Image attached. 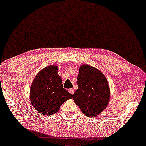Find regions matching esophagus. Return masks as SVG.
Segmentation results:
<instances>
[{"mask_svg":"<svg viewBox=\"0 0 146 146\" xmlns=\"http://www.w3.org/2000/svg\"><path fill=\"white\" fill-rule=\"evenodd\" d=\"M68 92L71 94H74V90L72 88L69 89L68 90Z\"/></svg>","mask_w":146,"mask_h":146,"instance_id":"34e87169","label":"esophagus"}]
</instances>
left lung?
<instances>
[{
	"label": "left lung",
	"instance_id": "8db88e82",
	"mask_svg": "<svg viewBox=\"0 0 146 146\" xmlns=\"http://www.w3.org/2000/svg\"><path fill=\"white\" fill-rule=\"evenodd\" d=\"M78 86L73 99L82 112L88 117H96L106 108L110 91L106 78L101 71L88 64L79 68Z\"/></svg>",
	"mask_w": 146,
	"mask_h": 146
}]
</instances>
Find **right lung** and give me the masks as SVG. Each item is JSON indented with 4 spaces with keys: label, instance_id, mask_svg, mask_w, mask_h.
I'll list each match as a JSON object with an SVG mask.
<instances>
[{
    "label": "right lung",
    "instance_id": "add662e5",
    "mask_svg": "<svg viewBox=\"0 0 146 146\" xmlns=\"http://www.w3.org/2000/svg\"><path fill=\"white\" fill-rule=\"evenodd\" d=\"M56 66H48L41 70L32 83L30 90L31 104L46 116L58 112L61 105L73 95L63 88L62 81L58 74Z\"/></svg>",
    "mask_w": 146,
    "mask_h": 146
}]
</instances>
